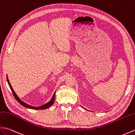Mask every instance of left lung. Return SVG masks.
<instances>
[{"mask_svg": "<svg viewBox=\"0 0 135 135\" xmlns=\"http://www.w3.org/2000/svg\"><path fill=\"white\" fill-rule=\"evenodd\" d=\"M82 108H83V107H82ZM86 110H87V109H86Z\"/></svg>", "mask_w": 135, "mask_h": 135, "instance_id": "8db88e82", "label": "left lung"}]
</instances>
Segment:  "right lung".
<instances>
[{"instance_id": "right-lung-1", "label": "right lung", "mask_w": 135, "mask_h": 135, "mask_svg": "<svg viewBox=\"0 0 135 135\" xmlns=\"http://www.w3.org/2000/svg\"><path fill=\"white\" fill-rule=\"evenodd\" d=\"M7 82H8V85H9V86H10V87L11 91H12V94H13V95H14V96L15 97V98L17 99V101L19 103H20L21 105H22L23 106H24V107H25V108L31 109H34V110H42V109H46L47 108L51 107V106L53 104V103H54L56 91L54 93V94H53V95L52 96L51 99L50 100V101L48 102H47L46 103H45V104H44V105H43L42 106H38V107H36V106H31L30 105H28V104H27L26 103H25V102H23L22 101V100H21L20 98H19V97H18V95H17V94L15 93L14 90H13V89H12V86L11 85L10 82H9V80L8 79L7 75Z\"/></svg>"}]
</instances>
